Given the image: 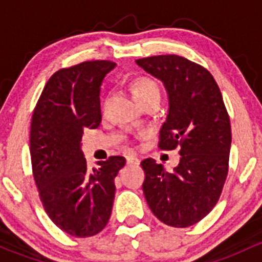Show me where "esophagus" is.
Wrapping results in <instances>:
<instances>
[{"label": "esophagus", "mask_w": 262, "mask_h": 262, "mask_svg": "<svg viewBox=\"0 0 262 262\" xmlns=\"http://www.w3.org/2000/svg\"><path fill=\"white\" fill-rule=\"evenodd\" d=\"M126 163H128V165H139V158L133 155L126 156Z\"/></svg>", "instance_id": "obj_1"}]
</instances>
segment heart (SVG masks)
I'll return each instance as SVG.
<instances>
[{
  "instance_id": "obj_1",
  "label": "heart",
  "mask_w": 262,
  "mask_h": 262,
  "mask_svg": "<svg viewBox=\"0 0 262 262\" xmlns=\"http://www.w3.org/2000/svg\"><path fill=\"white\" fill-rule=\"evenodd\" d=\"M132 94L138 101L147 99L152 95H160V87L157 82L149 77H138L132 82Z\"/></svg>"
}]
</instances>
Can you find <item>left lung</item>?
<instances>
[{"label": "left lung", "instance_id": "1", "mask_svg": "<svg viewBox=\"0 0 262 262\" xmlns=\"http://www.w3.org/2000/svg\"><path fill=\"white\" fill-rule=\"evenodd\" d=\"M136 63L162 81L168 95L158 147L180 148V162L172 172L153 158L142 161L144 196L161 222L190 227L213 209L226 182L232 142L228 113L215 80L202 66L175 54Z\"/></svg>", "mask_w": 262, "mask_h": 262}]
</instances>
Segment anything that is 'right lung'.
<instances>
[{
  "instance_id": "right-lung-1",
  "label": "right lung",
  "mask_w": 262,
  "mask_h": 262,
  "mask_svg": "<svg viewBox=\"0 0 262 262\" xmlns=\"http://www.w3.org/2000/svg\"><path fill=\"white\" fill-rule=\"evenodd\" d=\"M110 60H89L57 71L38 100L30 128L33 175L53 223L78 238L105 228L115 196L114 179L125 158L112 156L90 170L81 139L101 123L100 87L115 68Z\"/></svg>"
}]
</instances>
